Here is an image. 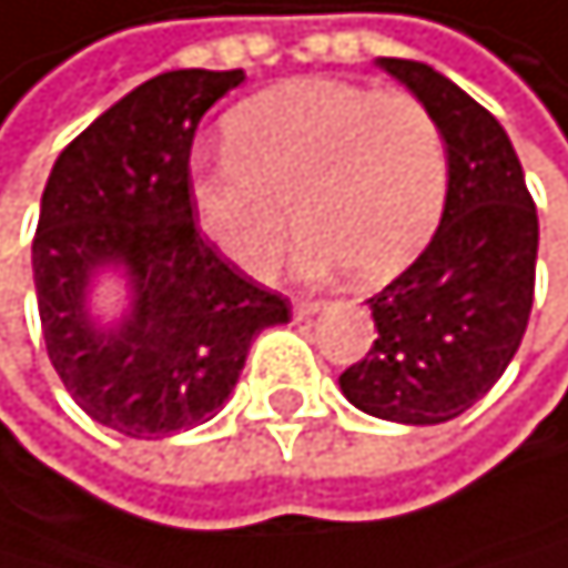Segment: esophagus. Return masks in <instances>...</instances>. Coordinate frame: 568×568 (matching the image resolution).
Wrapping results in <instances>:
<instances>
[{
    "instance_id": "1",
    "label": "esophagus",
    "mask_w": 568,
    "mask_h": 568,
    "mask_svg": "<svg viewBox=\"0 0 568 568\" xmlns=\"http://www.w3.org/2000/svg\"><path fill=\"white\" fill-rule=\"evenodd\" d=\"M322 307H325L322 300H296V304H293V317H296V322H304V317H314Z\"/></svg>"
}]
</instances>
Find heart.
<instances>
[{
	"instance_id": "b5f03b06",
	"label": "heart",
	"mask_w": 568,
	"mask_h": 568,
	"mask_svg": "<svg viewBox=\"0 0 568 568\" xmlns=\"http://www.w3.org/2000/svg\"><path fill=\"white\" fill-rule=\"evenodd\" d=\"M445 194L449 151L420 98L335 77L246 98L225 119V151L190 176L201 229L251 275L275 268L296 219L304 275L388 278L427 246Z\"/></svg>"
}]
</instances>
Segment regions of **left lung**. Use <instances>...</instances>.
Wrapping results in <instances>:
<instances>
[{"label":"left lung","mask_w":568,"mask_h":568,"mask_svg":"<svg viewBox=\"0 0 568 568\" xmlns=\"http://www.w3.org/2000/svg\"><path fill=\"white\" fill-rule=\"evenodd\" d=\"M438 119L449 194L432 243L374 293L378 339L339 374L343 396L392 424H445L501 378L530 322L537 207L509 133L449 77L378 59Z\"/></svg>","instance_id":"8db88e82"}]
</instances>
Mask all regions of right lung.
Listing matches in <instances>:
<instances>
[{"instance_id": "add662e5", "label": "right lung", "mask_w": 568, "mask_h": 568, "mask_svg": "<svg viewBox=\"0 0 568 568\" xmlns=\"http://www.w3.org/2000/svg\"><path fill=\"white\" fill-rule=\"evenodd\" d=\"M243 70L144 80L59 154L31 246L44 346L77 406L126 438H165L219 414L254 335L290 304L240 275L194 225L190 144ZM102 271L131 307L102 326L87 307Z\"/></svg>"}]
</instances>
